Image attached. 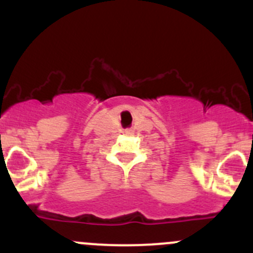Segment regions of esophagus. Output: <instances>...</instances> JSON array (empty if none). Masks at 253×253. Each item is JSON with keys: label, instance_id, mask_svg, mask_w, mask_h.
I'll return each mask as SVG.
<instances>
[{"label": "esophagus", "instance_id": "1", "mask_svg": "<svg viewBox=\"0 0 253 253\" xmlns=\"http://www.w3.org/2000/svg\"><path fill=\"white\" fill-rule=\"evenodd\" d=\"M125 133H126V134H131L132 133V129H126V131H125Z\"/></svg>", "mask_w": 253, "mask_h": 253}]
</instances>
